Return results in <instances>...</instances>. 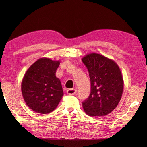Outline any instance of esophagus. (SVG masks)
Listing matches in <instances>:
<instances>
[{"label":"esophagus","mask_w":147,"mask_h":147,"mask_svg":"<svg viewBox=\"0 0 147 147\" xmlns=\"http://www.w3.org/2000/svg\"><path fill=\"white\" fill-rule=\"evenodd\" d=\"M77 92V90H75V89H69V90H67V94L69 95H75L76 94Z\"/></svg>","instance_id":"obj_1"}]
</instances>
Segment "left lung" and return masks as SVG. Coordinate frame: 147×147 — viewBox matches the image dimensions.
Returning a JSON list of instances; mask_svg holds the SVG:
<instances>
[{"instance_id":"8db88e82","label":"left lung","mask_w":147,"mask_h":147,"mask_svg":"<svg viewBox=\"0 0 147 147\" xmlns=\"http://www.w3.org/2000/svg\"><path fill=\"white\" fill-rule=\"evenodd\" d=\"M91 81V93L83 108L91 117H104L117 107L123 91L121 70L115 62L97 53H90L82 58Z\"/></svg>"}]
</instances>
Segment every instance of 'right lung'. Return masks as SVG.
Here are the masks:
<instances>
[{
  "instance_id": "right-lung-1",
  "label": "right lung",
  "mask_w": 147,
  "mask_h": 147,
  "mask_svg": "<svg viewBox=\"0 0 147 147\" xmlns=\"http://www.w3.org/2000/svg\"><path fill=\"white\" fill-rule=\"evenodd\" d=\"M59 61L42 57L30 66L21 83V92L26 104L35 112H53L63 98L60 80L56 77Z\"/></svg>"
}]
</instances>
